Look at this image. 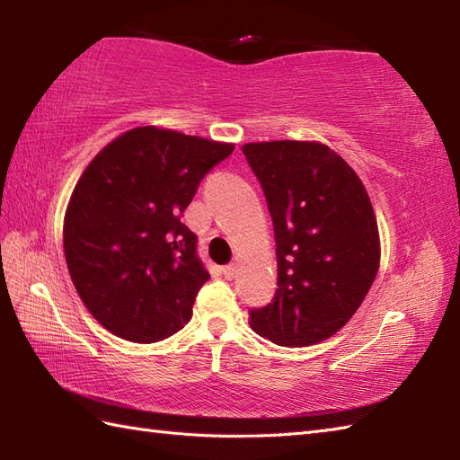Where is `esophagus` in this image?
Segmentation results:
<instances>
[{
	"label": "esophagus",
	"mask_w": 460,
	"mask_h": 460,
	"mask_svg": "<svg viewBox=\"0 0 460 460\" xmlns=\"http://www.w3.org/2000/svg\"><path fill=\"white\" fill-rule=\"evenodd\" d=\"M221 275L227 280H233L237 275V267L235 265H225V267H221Z\"/></svg>",
	"instance_id": "obj_1"
}]
</instances>
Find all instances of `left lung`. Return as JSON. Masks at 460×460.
Segmentation results:
<instances>
[{"instance_id":"left-lung-1","label":"left lung","mask_w":460,"mask_h":460,"mask_svg":"<svg viewBox=\"0 0 460 460\" xmlns=\"http://www.w3.org/2000/svg\"><path fill=\"white\" fill-rule=\"evenodd\" d=\"M243 154L265 191L277 243V292L251 328L279 346L334 336L379 267L374 209L356 172L318 142H252Z\"/></svg>"}]
</instances>
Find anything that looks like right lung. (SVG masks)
Wrapping results in <instances>:
<instances>
[{
	"instance_id": "obj_1",
	"label": "right lung",
	"mask_w": 460,
	"mask_h": 460,
	"mask_svg": "<svg viewBox=\"0 0 460 460\" xmlns=\"http://www.w3.org/2000/svg\"><path fill=\"white\" fill-rule=\"evenodd\" d=\"M233 148L142 126L83 172L65 215V259L84 306L112 334L152 344L190 322L209 272L181 217Z\"/></svg>"
}]
</instances>
